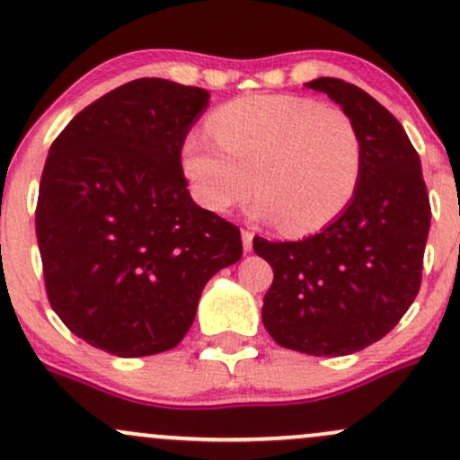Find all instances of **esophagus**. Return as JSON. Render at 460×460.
<instances>
[{
	"mask_svg": "<svg viewBox=\"0 0 460 460\" xmlns=\"http://www.w3.org/2000/svg\"><path fill=\"white\" fill-rule=\"evenodd\" d=\"M242 246H244V252L252 251V234L248 229H242Z\"/></svg>",
	"mask_w": 460,
	"mask_h": 460,
	"instance_id": "esophagus-1",
	"label": "esophagus"
}]
</instances>
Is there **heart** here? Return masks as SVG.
Wrapping results in <instances>:
<instances>
[{
  "instance_id": "heart-1",
  "label": "heart",
  "mask_w": 460,
  "mask_h": 460,
  "mask_svg": "<svg viewBox=\"0 0 460 460\" xmlns=\"http://www.w3.org/2000/svg\"><path fill=\"white\" fill-rule=\"evenodd\" d=\"M218 145L186 136L181 168L194 199L225 214L255 192L252 214L283 234H314L355 199L366 146L341 108L296 94H252L209 119Z\"/></svg>"
}]
</instances>
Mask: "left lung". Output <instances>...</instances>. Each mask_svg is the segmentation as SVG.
<instances>
[{
	"label": "left lung",
	"mask_w": 460,
	"mask_h": 460,
	"mask_svg": "<svg viewBox=\"0 0 460 460\" xmlns=\"http://www.w3.org/2000/svg\"><path fill=\"white\" fill-rule=\"evenodd\" d=\"M305 86L350 114L366 164L355 199L320 234L252 240L274 270L261 320L279 346L344 357L387 335L415 300L430 203L420 155L389 110L344 79L318 77Z\"/></svg>",
	"instance_id": "left-lung-1"
}]
</instances>
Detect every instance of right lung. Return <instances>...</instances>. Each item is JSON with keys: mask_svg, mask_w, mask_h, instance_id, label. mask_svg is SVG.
<instances>
[{"mask_svg": "<svg viewBox=\"0 0 460 460\" xmlns=\"http://www.w3.org/2000/svg\"><path fill=\"white\" fill-rule=\"evenodd\" d=\"M208 105L203 88L134 79L51 145L36 205L47 296L99 350L175 348L205 283L242 257L240 229L199 208L183 177L181 145Z\"/></svg>", "mask_w": 460, "mask_h": 460, "instance_id": "right-lung-1", "label": "right lung"}]
</instances>
